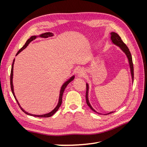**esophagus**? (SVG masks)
<instances>
[{
  "instance_id": "34e87169",
  "label": "esophagus",
  "mask_w": 147,
  "mask_h": 147,
  "mask_svg": "<svg viewBox=\"0 0 147 147\" xmlns=\"http://www.w3.org/2000/svg\"><path fill=\"white\" fill-rule=\"evenodd\" d=\"M77 74H78V75L79 77H83V75H84V74L83 69H78V72H77Z\"/></svg>"
}]
</instances>
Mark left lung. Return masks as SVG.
Here are the masks:
<instances>
[{
    "label": "left lung",
    "instance_id": "left-lung-1",
    "mask_svg": "<svg viewBox=\"0 0 147 147\" xmlns=\"http://www.w3.org/2000/svg\"><path fill=\"white\" fill-rule=\"evenodd\" d=\"M111 40H112V42L115 44V45L118 46L120 47V48L125 53L126 55L127 56L128 60H129V65H130V69H131V75H132V80H134V67H133V63H132V56L130 53L129 50L127 48V47L126 46V45L124 43L123 40H121V37L119 36V35L117 34V33L115 32H111ZM86 103L88 104V105L90 107V108L94 112H96L95 111V110H94L91 105L90 104V102L88 100V84H86ZM113 113V112H110L108 114L112 113ZM105 115H107V114H105Z\"/></svg>",
    "mask_w": 147,
    "mask_h": 147
}]
</instances>
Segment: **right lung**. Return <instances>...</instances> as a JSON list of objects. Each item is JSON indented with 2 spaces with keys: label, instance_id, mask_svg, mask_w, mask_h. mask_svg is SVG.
Segmentation results:
<instances>
[{
  "label": "right lung",
  "instance_id": "right-lung-1",
  "mask_svg": "<svg viewBox=\"0 0 147 147\" xmlns=\"http://www.w3.org/2000/svg\"><path fill=\"white\" fill-rule=\"evenodd\" d=\"M53 34L52 33H51V32H47V33H45V34H43L40 35V37H43V38H47V37H48L53 36ZM36 37H37L36 36H32V37H31L29 39H28V40L26 41V43L24 44V45L23 47H22L18 51V53H16V55H18L19 53H20L21 51H23L25 48L27 47V46L29 45V43L30 42H32V40H35V38H36ZM14 62H15V59L13 60V64H12V65H11V74H10V86H11V92H12V93H13V96H14V97H15V99H16V102H17L18 104V105L20 106V107L21 108V109L22 110V111H23V112H24L26 114L29 115H30V116L35 117L48 118V117H51L53 115H54V114L57 112V110H58V109H59V108L60 107V106H61V104H62V100H63L62 99H63V93H64V90H65V89L66 86L68 85V84H69L70 82H72V81L74 79V76H73V77H71V78L68 81H67L65 83H64V84L63 85V86H62V88H61V91H60V95H59V102H58V104H57V105L56 106V107L54 110H53V111H51V112L48 113H47V114H45V115H32V114H30V113H28V112H26V111H24L23 109H22V108L21 107V106L20 105V104L18 103V100H17V99H16V97H15V93H14V91H13V64H14Z\"/></svg>",
  "mask_w": 147,
  "mask_h": 147
}]
</instances>
